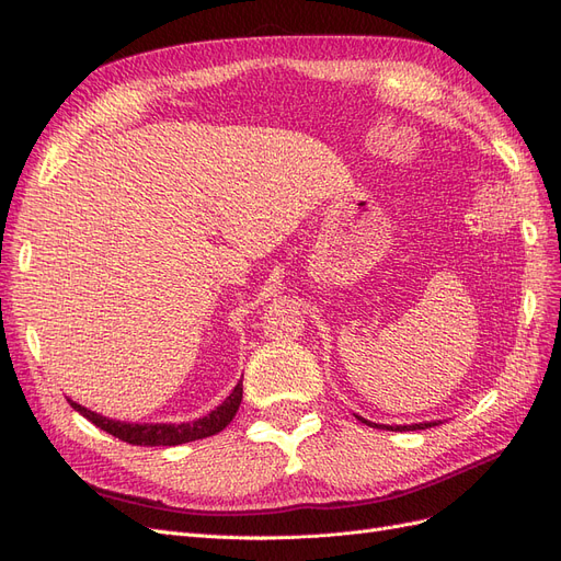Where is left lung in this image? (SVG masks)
I'll list each match as a JSON object with an SVG mask.
<instances>
[{
    "instance_id": "left-lung-1",
    "label": "left lung",
    "mask_w": 561,
    "mask_h": 561,
    "mask_svg": "<svg viewBox=\"0 0 561 561\" xmlns=\"http://www.w3.org/2000/svg\"><path fill=\"white\" fill-rule=\"evenodd\" d=\"M357 420H362L364 424H371V427H376V430H382L380 427V424H376V422H369V420H364V417H359L357 415ZM436 424L438 422H424V424H403V427H401V424H399V427H385V430H394V432H415V430H430V427H436Z\"/></svg>"
}]
</instances>
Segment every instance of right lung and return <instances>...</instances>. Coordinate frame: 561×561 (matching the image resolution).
<instances>
[{
    "instance_id": "obj_1",
    "label": "right lung",
    "mask_w": 561,
    "mask_h": 561,
    "mask_svg": "<svg viewBox=\"0 0 561 561\" xmlns=\"http://www.w3.org/2000/svg\"><path fill=\"white\" fill-rule=\"evenodd\" d=\"M241 397H243V385L239 382L234 392H231L216 411H210L208 415L195 422H183V424H129V422H118V420L96 415L71 399L67 401L71 403L73 411H79L83 417H88L94 427H100L106 434L121 438L125 443H131V446H181V443L199 440L222 432L231 422V417L237 415Z\"/></svg>"
}]
</instances>
